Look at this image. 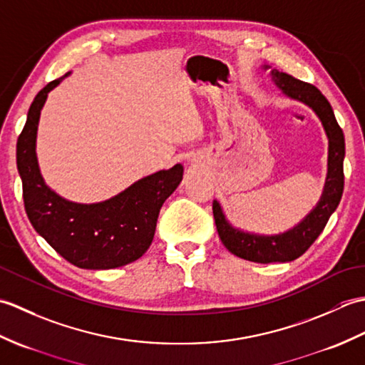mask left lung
I'll use <instances>...</instances> for the list:
<instances>
[{
	"mask_svg": "<svg viewBox=\"0 0 365 365\" xmlns=\"http://www.w3.org/2000/svg\"><path fill=\"white\" fill-rule=\"evenodd\" d=\"M268 68V67H265ZM271 76L279 89H282L285 96L299 100V102L311 106L319 115L324 131L329 139V155H328V177L324 185L323 196L314 210L302 220L297 227L285 232V234L263 237L246 234L234 229L226 221L220 204L213 200V216L215 224L222 245L235 254L237 257L257 263H273V262H292L304 254L311 245L323 232L332 212L336 210L340 197L344 192V157H345V139L344 131L339 127L334 111L322 92L315 86L294 76L271 71Z\"/></svg>",
	"mask_w": 365,
	"mask_h": 365,
	"instance_id": "obj_1",
	"label": "left lung"
}]
</instances>
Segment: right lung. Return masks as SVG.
<instances>
[{
  "mask_svg": "<svg viewBox=\"0 0 365 365\" xmlns=\"http://www.w3.org/2000/svg\"><path fill=\"white\" fill-rule=\"evenodd\" d=\"M61 80H53L36 96L17 141L26 215L37 234L72 265L84 269L123 267L149 250L160 208L182 182L183 166L147 175L105 202L75 204L58 196L38 170L36 136L46 96Z\"/></svg>",
  "mask_w": 365,
  "mask_h": 365,
  "instance_id": "add662e5",
  "label": "right lung"
}]
</instances>
